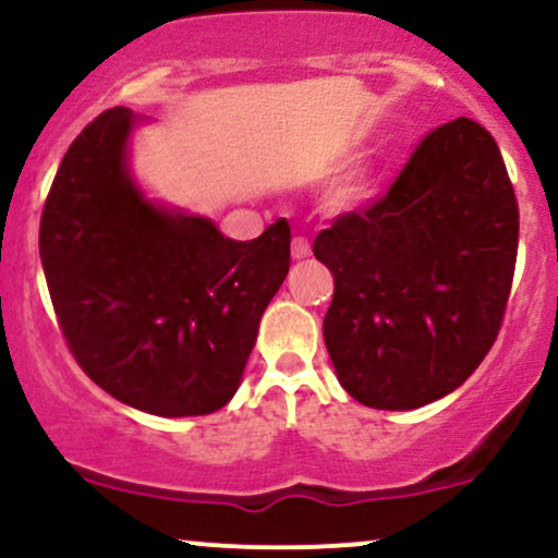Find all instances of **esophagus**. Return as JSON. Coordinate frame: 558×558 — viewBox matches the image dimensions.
<instances>
[{
	"label": "esophagus",
	"mask_w": 558,
	"mask_h": 558,
	"mask_svg": "<svg viewBox=\"0 0 558 558\" xmlns=\"http://www.w3.org/2000/svg\"><path fill=\"white\" fill-rule=\"evenodd\" d=\"M291 257L293 259H306L312 257V243L310 239H304V235H296L291 243Z\"/></svg>",
	"instance_id": "esophagus-1"
}]
</instances>
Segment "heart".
I'll return each instance as SVG.
<instances>
[{
    "label": "heart",
    "mask_w": 558,
    "mask_h": 558,
    "mask_svg": "<svg viewBox=\"0 0 558 558\" xmlns=\"http://www.w3.org/2000/svg\"><path fill=\"white\" fill-rule=\"evenodd\" d=\"M369 194H373V183H369L367 178H349V181H343L336 191H332L330 204L338 209H349L362 204Z\"/></svg>",
    "instance_id": "1"
}]
</instances>
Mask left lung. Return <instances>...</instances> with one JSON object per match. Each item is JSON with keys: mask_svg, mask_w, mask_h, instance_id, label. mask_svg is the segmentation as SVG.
<instances>
[{"mask_svg": "<svg viewBox=\"0 0 558 558\" xmlns=\"http://www.w3.org/2000/svg\"><path fill=\"white\" fill-rule=\"evenodd\" d=\"M520 207L496 138L470 118L420 141L383 196L319 230L323 336L364 407L417 409L480 367L514 280Z\"/></svg>", "mask_w": 558, "mask_h": 558, "instance_id": "obj_1", "label": "left lung"}]
</instances>
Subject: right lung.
I'll return each instance as SVG.
<instances>
[{"mask_svg": "<svg viewBox=\"0 0 558 558\" xmlns=\"http://www.w3.org/2000/svg\"><path fill=\"white\" fill-rule=\"evenodd\" d=\"M128 107L94 118L44 202L38 252L62 338L118 401L157 417L226 407L262 312L291 267V228L233 241L146 202L125 168Z\"/></svg>", "mask_w": 558, "mask_h": 558, "instance_id": "1", "label": "right lung"}]
</instances>
